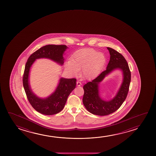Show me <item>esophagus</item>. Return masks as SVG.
Wrapping results in <instances>:
<instances>
[{"instance_id": "1", "label": "esophagus", "mask_w": 156, "mask_h": 156, "mask_svg": "<svg viewBox=\"0 0 156 156\" xmlns=\"http://www.w3.org/2000/svg\"><path fill=\"white\" fill-rule=\"evenodd\" d=\"M81 85V82L79 81H77V86H80Z\"/></svg>"}]
</instances>
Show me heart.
<instances>
[{
    "label": "heart",
    "instance_id": "1",
    "mask_svg": "<svg viewBox=\"0 0 156 156\" xmlns=\"http://www.w3.org/2000/svg\"><path fill=\"white\" fill-rule=\"evenodd\" d=\"M106 62L105 54L92 48L77 50L64 63V68L71 75L76 76L81 71L85 79L91 80L100 74Z\"/></svg>",
    "mask_w": 156,
    "mask_h": 156
}]
</instances>
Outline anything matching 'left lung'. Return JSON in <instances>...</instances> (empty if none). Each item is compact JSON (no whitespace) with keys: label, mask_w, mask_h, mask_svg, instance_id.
<instances>
[{"label":"left lung","mask_w":156,"mask_h":156,"mask_svg":"<svg viewBox=\"0 0 156 156\" xmlns=\"http://www.w3.org/2000/svg\"><path fill=\"white\" fill-rule=\"evenodd\" d=\"M107 49L110 53V58L106 70L83 87L84 94L83 102L86 109L93 115L101 116L110 115L119 108L127 97L131 79L128 63L124 56L111 48L107 47ZM115 69L122 71V84L113 99L110 101H105L100 96L99 83L105 76Z\"/></svg>","instance_id":"left-lung-1"}]
</instances>
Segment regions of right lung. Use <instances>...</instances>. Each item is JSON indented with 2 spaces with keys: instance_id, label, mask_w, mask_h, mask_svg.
<instances>
[{
  "instance_id": "1",
  "label": "right lung",
  "mask_w": 156,
  "mask_h": 156,
  "mask_svg": "<svg viewBox=\"0 0 156 156\" xmlns=\"http://www.w3.org/2000/svg\"><path fill=\"white\" fill-rule=\"evenodd\" d=\"M68 48L66 45H46L32 54L26 63L23 77L24 89L32 107L43 115H53L62 110L69 95L76 87V79L61 77L54 92L47 98H41L34 94L31 88L30 69L34 61L39 58L49 59L62 66L64 63L63 54Z\"/></svg>"
}]
</instances>
